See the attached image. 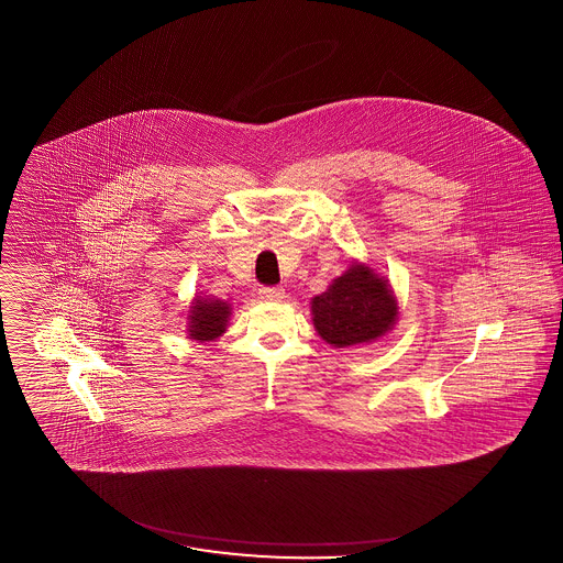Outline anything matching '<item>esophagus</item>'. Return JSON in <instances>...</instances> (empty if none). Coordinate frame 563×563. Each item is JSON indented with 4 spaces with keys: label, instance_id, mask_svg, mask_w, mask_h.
<instances>
[{
    "label": "esophagus",
    "instance_id": "esophagus-1",
    "mask_svg": "<svg viewBox=\"0 0 563 563\" xmlns=\"http://www.w3.org/2000/svg\"><path fill=\"white\" fill-rule=\"evenodd\" d=\"M260 297L266 301H280L285 297V289L283 287H262Z\"/></svg>",
    "mask_w": 563,
    "mask_h": 563
}]
</instances>
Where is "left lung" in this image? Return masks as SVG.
Listing matches in <instances>:
<instances>
[{"label": "left lung", "mask_w": 563, "mask_h": 563, "mask_svg": "<svg viewBox=\"0 0 563 563\" xmlns=\"http://www.w3.org/2000/svg\"><path fill=\"white\" fill-rule=\"evenodd\" d=\"M318 335L345 347L382 338L398 314L396 297L387 283L366 266H352L312 301Z\"/></svg>", "instance_id": "obj_1"}]
</instances>
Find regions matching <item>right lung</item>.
<instances>
[{"label": "right lung", "instance_id": "obj_1", "mask_svg": "<svg viewBox=\"0 0 563 563\" xmlns=\"http://www.w3.org/2000/svg\"><path fill=\"white\" fill-rule=\"evenodd\" d=\"M190 314V338L211 341L224 333L230 308L220 299H197Z\"/></svg>", "mask_w": 563, "mask_h": 563}]
</instances>
